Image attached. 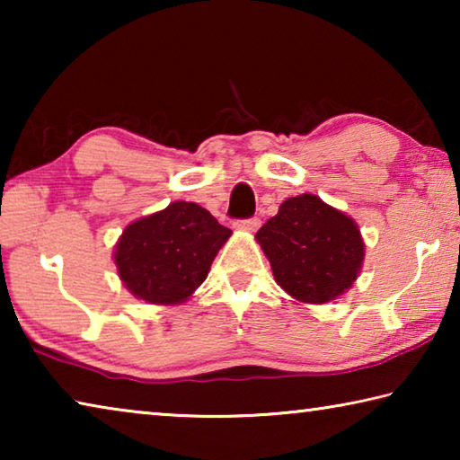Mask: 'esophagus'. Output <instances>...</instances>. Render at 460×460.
Wrapping results in <instances>:
<instances>
[{"label": "esophagus", "mask_w": 460, "mask_h": 460, "mask_svg": "<svg viewBox=\"0 0 460 460\" xmlns=\"http://www.w3.org/2000/svg\"><path fill=\"white\" fill-rule=\"evenodd\" d=\"M260 225H261V221L258 219V217H253V219H245V221H237L235 223V227L239 229V231H247V233H255L260 229Z\"/></svg>", "instance_id": "obj_1"}]
</instances>
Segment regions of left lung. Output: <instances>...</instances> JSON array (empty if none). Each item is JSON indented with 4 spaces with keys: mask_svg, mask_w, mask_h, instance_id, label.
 Returning <instances> with one entry per match:
<instances>
[{
    "mask_svg": "<svg viewBox=\"0 0 460 460\" xmlns=\"http://www.w3.org/2000/svg\"><path fill=\"white\" fill-rule=\"evenodd\" d=\"M276 284L302 305H326L359 278L365 241L355 219L316 197L286 199L258 231Z\"/></svg>",
    "mask_w": 460,
    "mask_h": 460,
    "instance_id": "left-lung-1",
    "label": "left lung"
}]
</instances>
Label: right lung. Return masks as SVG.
<instances>
[{
  "label": "right lung",
  "instance_id": "obj_1",
  "mask_svg": "<svg viewBox=\"0 0 460 460\" xmlns=\"http://www.w3.org/2000/svg\"><path fill=\"white\" fill-rule=\"evenodd\" d=\"M231 229L197 202L176 200L129 223L113 247L123 286L147 305H182L205 282Z\"/></svg>",
  "mask_w": 460,
  "mask_h": 460
}]
</instances>
